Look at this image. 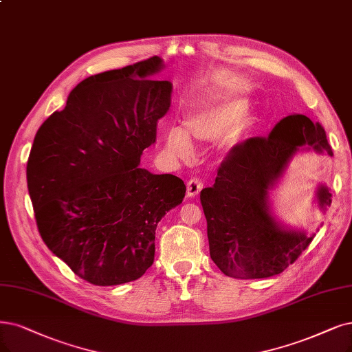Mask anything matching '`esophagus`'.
Returning a JSON list of instances; mask_svg holds the SVG:
<instances>
[{"label": "esophagus", "mask_w": 352, "mask_h": 352, "mask_svg": "<svg viewBox=\"0 0 352 352\" xmlns=\"http://www.w3.org/2000/svg\"><path fill=\"white\" fill-rule=\"evenodd\" d=\"M203 188V181L200 178H191L187 183V196L196 197Z\"/></svg>", "instance_id": "esophagus-1"}]
</instances>
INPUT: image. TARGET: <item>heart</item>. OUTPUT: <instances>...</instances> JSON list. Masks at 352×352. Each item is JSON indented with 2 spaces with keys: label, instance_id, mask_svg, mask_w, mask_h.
I'll return each instance as SVG.
<instances>
[{
  "label": "heart",
  "instance_id": "heart-1",
  "mask_svg": "<svg viewBox=\"0 0 352 352\" xmlns=\"http://www.w3.org/2000/svg\"><path fill=\"white\" fill-rule=\"evenodd\" d=\"M248 101L236 98L214 104L188 117L187 132L181 127H169L164 133V149L175 160L191 161L194 145L190 136L204 142L217 140L225 134V143L233 146L252 124V117L245 114Z\"/></svg>",
  "mask_w": 352,
  "mask_h": 352
}]
</instances>
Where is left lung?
<instances>
[{
    "instance_id": "obj_1",
    "label": "left lung",
    "mask_w": 352,
    "mask_h": 352,
    "mask_svg": "<svg viewBox=\"0 0 352 352\" xmlns=\"http://www.w3.org/2000/svg\"><path fill=\"white\" fill-rule=\"evenodd\" d=\"M328 153L324 129L303 114L280 120L268 138H250L233 148L217 169L212 187L200 192L210 256L228 277L252 280L277 276L314 241L305 230L280 225L268 192L300 151ZM327 186L316 190L322 212L331 206Z\"/></svg>"
}]
</instances>
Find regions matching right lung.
<instances>
[{"label": "right lung", "instance_id": "add662e5", "mask_svg": "<svg viewBox=\"0 0 352 352\" xmlns=\"http://www.w3.org/2000/svg\"><path fill=\"white\" fill-rule=\"evenodd\" d=\"M160 56L78 84L37 130L28 187L47 248L94 285L135 281L153 264L160 220L186 196L184 181L139 168L171 106L173 84L151 76Z\"/></svg>", "mask_w": 352, "mask_h": 352}]
</instances>
